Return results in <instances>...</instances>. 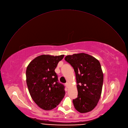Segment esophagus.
Segmentation results:
<instances>
[{
	"label": "esophagus",
	"mask_w": 128,
	"mask_h": 128,
	"mask_svg": "<svg viewBox=\"0 0 128 128\" xmlns=\"http://www.w3.org/2000/svg\"><path fill=\"white\" fill-rule=\"evenodd\" d=\"M65 85H66V86L68 88V83L67 82V83H66V84H65Z\"/></svg>",
	"instance_id": "esophagus-1"
}]
</instances>
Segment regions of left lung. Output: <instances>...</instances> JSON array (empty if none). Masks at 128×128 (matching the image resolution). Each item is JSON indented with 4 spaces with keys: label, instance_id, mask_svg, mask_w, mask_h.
Masks as SVG:
<instances>
[{
    "label": "left lung",
    "instance_id": "left-lung-1",
    "mask_svg": "<svg viewBox=\"0 0 128 128\" xmlns=\"http://www.w3.org/2000/svg\"><path fill=\"white\" fill-rule=\"evenodd\" d=\"M76 74L78 97L72 100L75 109L80 113L92 110L100 99L104 82L100 64L94 57L80 53L64 58Z\"/></svg>",
    "mask_w": 128,
    "mask_h": 128
}]
</instances>
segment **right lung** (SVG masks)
<instances>
[{
  "label": "right lung",
  "instance_id": "obj_1",
  "mask_svg": "<svg viewBox=\"0 0 128 128\" xmlns=\"http://www.w3.org/2000/svg\"><path fill=\"white\" fill-rule=\"evenodd\" d=\"M64 55H41L32 60L26 70L30 94L41 108L49 110L58 106L65 95L64 86L58 82L54 70Z\"/></svg>",
  "mask_w": 128,
  "mask_h": 128
}]
</instances>
